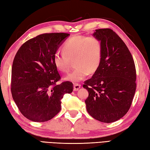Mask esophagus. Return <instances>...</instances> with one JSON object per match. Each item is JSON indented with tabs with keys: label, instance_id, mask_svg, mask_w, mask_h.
<instances>
[{
	"label": "esophagus",
	"instance_id": "obj_1",
	"mask_svg": "<svg viewBox=\"0 0 150 150\" xmlns=\"http://www.w3.org/2000/svg\"><path fill=\"white\" fill-rule=\"evenodd\" d=\"M73 90L74 91H77V90H79V89L81 88V85L79 84H74V85H73Z\"/></svg>",
	"mask_w": 150,
	"mask_h": 150
}]
</instances>
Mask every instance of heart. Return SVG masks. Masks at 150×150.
Returning a JSON list of instances; mask_svg holds the SVG:
<instances>
[{"mask_svg":"<svg viewBox=\"0 0 150 150\" xmlns=\"http://www.w3.org/2000/svg\"><path fill=\"white\" fill-rule=\"evenodd\" d=\"M63 52H57L53 55L54 66L59 71L64 72L74 60L75 68L64 79L73 82H80L89 73H95L99 68L103 57V44L96 37L74 36L64 44Z\"/></svg>","mask_w":150,"mask_h":150,"instance_id":"b5f03b06","label":"heart"}]
</instances>
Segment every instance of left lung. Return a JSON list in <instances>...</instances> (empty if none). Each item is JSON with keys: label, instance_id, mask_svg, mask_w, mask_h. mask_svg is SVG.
<instances>
[{"label": "left lung", "instance_id": "left-lung-1", "mask_svg": "<svg viewBox=\"0 0 150 150\" xmlns=\"http://www.w3.org/2000/svg\"><path fill=\"white\" fill-rule=\"evenodd\" d=\"M103 44L99 68L83 88L89 93L86 99L88 113L100 122L111 123L128 112L136 90V69L128 47L114 31L96 30L93 34Z\"/></svg>", "mask_w": 150, "mask_h": 150}]
</instances>
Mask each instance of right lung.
Returning <instances> with one entry per match:
<instances>
[{"mask_svg": "<svg viewBox=\"0 0 150 150\" xmlns=\"http://www.w3.org/2000/svg\"><path fill=\"white\" fill-rule=\"evenodd\" d=\"M65 33H44L19 48L13 62L11 91L21 113L34 122L52 119L61 110V99L73 90L71 82L60 79L53 57L67 37Z\"/></svg>", "mask_w": 150, "mask_h": 150, "instance_id": "add662e5", "label": "right lung"}]
</instances>
